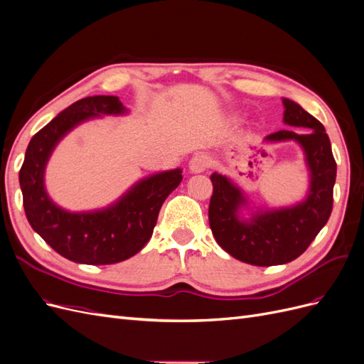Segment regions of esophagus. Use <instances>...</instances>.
<instances>
[{
	"label": "esophagus",
	"instance_id": "1",
	"mask_svg": "<svg viewBox=\"0 0 364 364\" xmlns=\"http://www.w3.org/2000/svg\"><path fill=\"white\" fill-rule=\"evenodd\" d=\"M209 165H211V161L203 153H197L190 161V170L191 173H203Z\"/></svg>",
	"mask_w": 364,
	"mask_h": 364
}]
</instances>
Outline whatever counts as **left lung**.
Here are the masks:
<instances>
[{
    "instance_id": "obj_1",
    "label": "left lung",
    "mask_w": 364,
    "mask_h": 364,
    "mask_svg": "<svg viewBox=\"0 0 364 364\" xmlns=\"http://www.w3.org/2000/svg\"><path fill=\"white\" fill-rule=\"evenodd\" d=\"M282 103L284 123L304 129L306 134L279 130L267 135L266 141L299 142L310 170L306 199L290 208L272 209L243 220L240 217L241 206L246 205L243 193L226 176L211 174L214 191L208 217L213 235L229 255L252 266H278L302 255L333 211L337 164L325 127L289 98H282Z\"/></svg>"
}]
</instances>
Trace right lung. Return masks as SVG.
Masks as SVG:
<instances>
[{"mask_svg": "<svg viewBox=\"0 0 364 364\" xmlns=\"http://www.w3.org/2000/svg\"><path fill=\"white\" fill-rule=\"evenodd\" d=\"M124 112L118 97H86L62 111L30 139L19 170L24 211L33 230L70 261L102 266L134 257L147 245L162 203L182 181L181 168L156 173L135 183L114 205L92 213H68L51 202L43 185V171L58 142L85 119Z\"/></svg>", "mask_w": 364, "mask_h": 364, "instance_id": "1", "label": "right lung"}]
</instances>
